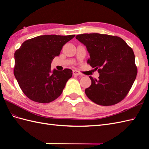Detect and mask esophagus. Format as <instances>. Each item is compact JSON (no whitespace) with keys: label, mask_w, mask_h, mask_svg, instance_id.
I'll return each mask as SVG.
<instances>
[{"label":"esophagus","mask_w":149,"mask_h":149,"mask_svg":"<svg viewBox=\"0 0 149 149\" xmlns=\"http://www.w3.org/2000/svg\"><path fill=\"white\" fill-rule=\"evenodd\" d=\"M73 74H74V75H80V72L77 70H73Z\"/></svg>","instance_id":"esophagus-1"}]
</instances>
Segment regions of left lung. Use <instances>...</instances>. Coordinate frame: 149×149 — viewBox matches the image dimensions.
Segmentation results:
<instances>
[{"instance_id": "obj_1", "label": "left lung", "mask_w": 149, "mask_h": 149, "mask_svg": "<svg viewBox=\"0 0 149 149\" xmlns=\"http://www.w3.org/2000/svg\"><path fill=\"white\" fill-rule=\"evenodd\" d=\"M75 38L86 47L87 63L98 70L99 79L90 77L85 90L89 99L101 106H112L127 95L138 73L133 50L121 38L99 33L82 34Z\"/></svg>"}]
</instances>
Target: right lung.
Wrapping results in <instances>:
<instances>
[{"label": "right lung", "instance_id": "add662e5", "mask_svg": "<svg viewBox=\"0 0 149 149\" xmlns=\"http://www.w3.org/2000/svg\"><path fill=\"white\" fill-rule=\"evenodd\" d=\"M74 34L42 35L27 40L15 53L14 75L24 93L31 100L49 103L58 98L72 70H51L52 59Z\"/></svg>", "mask_w": 149, "mask_h": 149}]
</instances>
